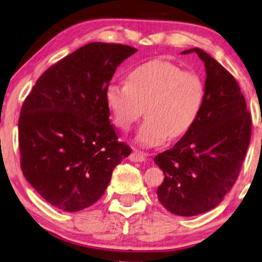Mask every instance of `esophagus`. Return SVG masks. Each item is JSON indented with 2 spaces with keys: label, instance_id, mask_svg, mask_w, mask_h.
Listing matches in <instances>:
<instances>
[{
  "label": "esophagus",
  "instance_id": "esophagus-1",
  "mask_svg": "<svg viewBox=\"0 0 262 262\" xmlns=\"http://www.w3.org/2000/svg\"><path fill=\"white\" fill-rule=\"evenodd\" d=\"M129 160L132 162H143L144 160H146V155L139 150H134L130 154Z\"/></svg>",
  "mask_w": 262,
  "mask_h": 262
}]
</instances>
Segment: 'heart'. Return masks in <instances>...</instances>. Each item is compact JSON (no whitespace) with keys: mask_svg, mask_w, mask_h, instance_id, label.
<instances>
[{"mask_svg":"<svg viewBox=\"0 0 262 262\" xmlns=\"http://www.w3.org/2000/svg\"><path fill=\"white\" fill-rule=\"evenodd\" d=\"M105 101L114 124L129 130L141 115L138 136L143 146H160L191 130L202 114L205 84L201 76L167 60L155 59L130 70L126 82H111Z\"/></svg>","mask_w":262,"mask_h":262,"instance_id":"b5f03b06","label":"heart"}]
</instances>
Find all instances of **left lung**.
<instances>
[{
    "mask_svg": "<svg viewBox=\"0 0 262 262\" xmlns=\"http://www.w3.org/2000/svg\"><path fill=\"white\" fill-rule=\"evenodd\" d=\"M206 71L205 102L191 130L154 161L164 173L161 204L191 217L212 210L239 176L251 140L252 120L238 82L209 53L194 48Z\"/></svg>",
    "mask_w": 262,
    "mask_h": 262,
    "instance_id": "8db88e82",
    "label": "left lung"
}]
</instances>
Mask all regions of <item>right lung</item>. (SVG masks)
<instances>
[{"instance_id": "add662e5", "label": "right lung", "mask_w": 262, "mask_h": 262, "mask_svg": "<svg viewBox=\"0 0 262 262\" xmlns=\"http://www.w3.org/2000/svg\"><path fill=\"white\" fill-rule=\"evenodd\" d=\"M138 50L86 44L49 68L18 120L20 168L50 204L66 212L93 205L132 149L119 142L105 92L115 70Z\"/></svg>"}]
</instances>
